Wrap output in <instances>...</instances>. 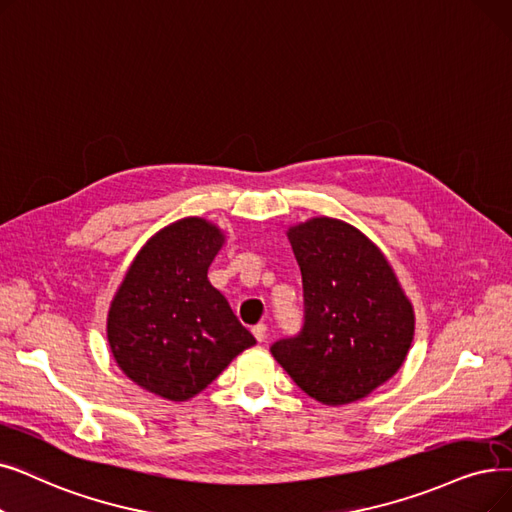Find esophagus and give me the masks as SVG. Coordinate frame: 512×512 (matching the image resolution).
I'll list each match as a JSON object with an SVG mask.
<instances>
[{
	"label": "esophagus",
	"instance_id": "34e87169",
	"mask_svg": "<svg viewBox=\"0 0 512 512\" xmlns=\"http://www.w3.org/2000/svg\"><path fill=\"white\" fill-rule=\"evenodd\" d=\"M253 335H255V339H257L259 343L265 341V337H268V326H265L263 322L255 324V326H253Z\"/></svg>",
	"mask_w": 512,
	"mask_h": 512
}]
</instances>
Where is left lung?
<instances>
[{"instance_id": "8db88e82", "label": "left lung", "mask_w": 512, "mask_h": 512, "mask_svg": "<svg viewBox=\"0 0 512 512\" xmlns=\"http://www.w3.org/2000/svg\"><path fill=\"white\" fill-rule=\"evenodd\" d=\"M303 280V326L270 351L291 379L326 406L381 387L404 364L414 311L372 240L339 219L288 230Z\"/></svg>"}]
</instances>
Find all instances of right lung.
<instances>
[{"label":"right lung","instance_id":"add662e5","mask_svg":"<svg viewBox=\"0 0 512 512\" xmlns=\"http://www.w3.org/2000/svg\"><path fill=\"white\" fill-rule=\"evenodd\" d=\"M224 234L186 217L154 234L110 303L108 343L133 383L171 402L201 393L255 345L207 272Z\"/></svg>","mask_w":512,"mask_h":512}]
</instances>
